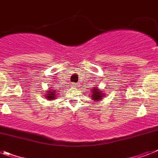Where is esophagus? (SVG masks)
<instances>
[{"mask_svg": "<svg viewBox=\"0 0 158 158\" xmlns=\"http://www.w3.org/2000/svg\"><path fill=\"white\" fill-rule=\"evenodd\" d=\"M78 84H77V83H72V84H71V87H78Z\"/></svg>", "mask_w": 158, "mask_h": 158, "instance_id": "esophagus-1", "label": "esophagus"}]
</instances>
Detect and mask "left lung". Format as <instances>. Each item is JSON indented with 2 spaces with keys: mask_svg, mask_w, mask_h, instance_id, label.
<instances>
[{
  "mask_svg": "<svg viewBox=\"0 0 158 158\" xmlns=\"http://www.w3.org/2000/svg\"><path fill=\"white\" fill-rule=\"evenodd\" d=\"M91 91V99H93L95 102H99L100 100H103V99L105 97V93L104 92V91L99 89L98 86H95V87H93Z\"/></svg>",
  "mask_w": 158,
  "mask_h": 158,
  "instance_id": "1",
  "label": "left lung"
}]
</instances>
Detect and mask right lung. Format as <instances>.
<instances>
[{"label": "right lung", "instance_id": "obj_1", "mask_svg": "<svg viewBox=\"0 0 158 158\" xmlns=\"http://www.w3.org/2000/svg\"><path fill=\"white\" fill-rule=\"evenodd\" d=\"M51 88H52V89H51ZM57 93H58V92H56L55 90L53 89V87H50L48 89V91L45 93V98H46V99H48V100L52 101V100H54V99H56Z\"/></svg>", "mask_w": 158, "mask_h": 158}]
</instances>
